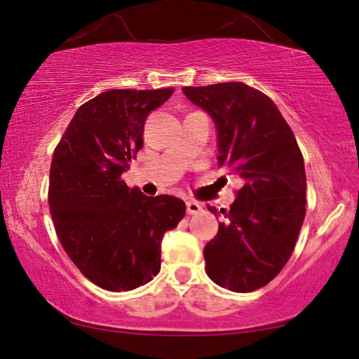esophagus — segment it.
I'll use <instances>...</instances> for the list:
<instances>
[{
	"label": "esophagus",
	"mask_w": 359,
	"mask_h": 359,
	"mask_svg": "<svg viewBox=\"0 0 359 359\" xmlns=\"http://www.w3.org/2000/svg\"><path fill=\"white\" fill-rule=\"evenodd\" d=\"M201 210H203V208L198 201H194V200L187 201V212H189V214H198Z\"/></svg>",
	"instance_id": "obj_1"
}]
</instances>
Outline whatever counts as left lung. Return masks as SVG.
<instances>
[{"label":"left lung","mask_w":359,"mask_h":359,"mask_svg":"<svg viewBox=\"0 0 359 359\" xmlns=\"http://www.w3.org/2000/svg\"><path fill=\"white\" fill-rule=\"evenodd\" d=\"M216 126L217 164L242 180L231 210L203 255L219 287H264L287 264L306 214V174L292 128L269 96L242 82L184 87Z\"/></svg>","instance_id":"obj_1"}]
</instances>
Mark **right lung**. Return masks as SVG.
Returning <instances> with one entry per match:
<instances>
[{
  "instance_id": "1",
  "label": "right lung",
  "mask_w": 359,
  "mask_h": 359,
  "mask_svg": "<svg viewBox=\"0 0 359 359\" xmlns=\"http://www.w3.org/2000/svg\"><path fill=\"white\" fill-rule=\"evenodd\" d=\"M174 88L109 90L80 106L53 154L48 203L57 238L90 282L145 285L161 269L164 233L185 216L170 195L147 196L121 175L143 145L148 114Z\"/></svg>"
}]
</instances>
